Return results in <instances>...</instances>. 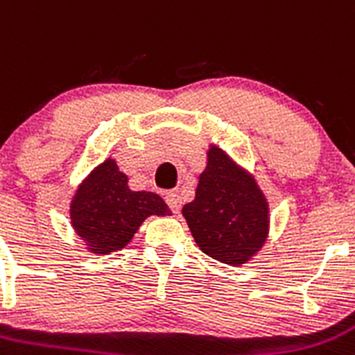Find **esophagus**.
I'll return each mask as SVG.
<instances>
[{
    "label": "esophagus",
    "instance_id": "esophagus-1",
    "mask_svg": "<svg viewBox=\"0 0 355 355\" xmlns=\"http://www.w3.org/2000/svg\"><path fill=\"white\" fill-rule=\"evenodd\" d=\"M166 203L168 207H170V210L173 211V214H178L182 208V198L178 193H168L166 194Z\"/></svg>",
    "mask_w": 355,
    "mask_h": 355
}]
</instances>
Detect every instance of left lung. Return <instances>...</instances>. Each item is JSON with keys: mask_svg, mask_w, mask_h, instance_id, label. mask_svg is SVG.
<instances>
[{"mask_svg": "<svg viewBox=\"0 0 355 355\" xmlns=\"http://www.w3.org/2000/svg\"><path fill=\"white\" fill-rule=\"evenodd\" d=\"M182 215L198 247L230 266L252 259L270 231L266 196L252 175L217 145L208 148L196 198L184 205Z\"/></svg>", "mask_w": 355, "mask_h": 355, "instance_id": "left-lung-1", "label": "left lung"}]
</instances>
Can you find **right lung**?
<instances>
[{"label": "right lung", "mask_w": 355, "mask_h": 355, "mask_svg": "<svg viewBox=\"0 0 355 355\" xmlns=\"http://www.w3.org/2000/svg\"><path fill=\"white\" fill-rule=\"evenodd\" d=\"M128 175L115 159L96 166L82 180L69 203L75 233L92 254H110L124 248L150 215H171L161 196L147 191H131Z\"/></svg>", "instance_id": "1"}]
</instances>
